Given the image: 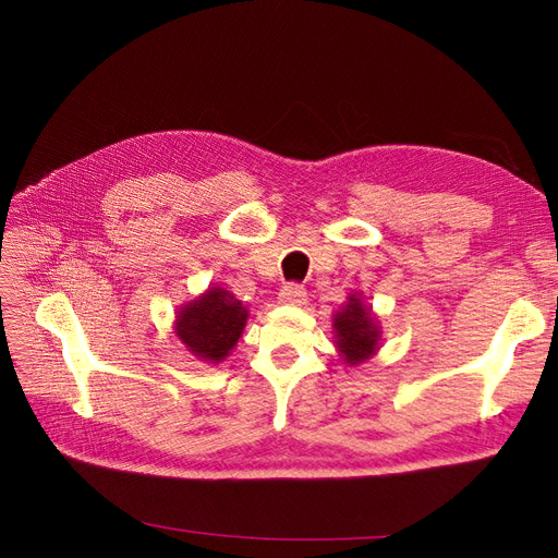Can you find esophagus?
<instances>
[{
	"mask_svg": "<svg viewBox=\"0 0 558 558\" xmlns=\"http://www.w3.org/2000/svg\"><path fill=\"white\" fill-rule=\"evenodd\" d=\"M282 304H294L300 306L306 302V290L304 286H298V282H288L286 288L280 290V298H278Z\"/></svg>",
	"mask_w": 558,
	"mask_h": 558,
	"instance_id": "esophagus-1",
	"label": "esophagus"
}]
</instances>
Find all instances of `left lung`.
Here are the masks:
<instances>
[{"label":"left lung","mask_w":558,"mask_h":558,"mask_svg":"<svg viewBox=\"0 0 558 558\" xmlns=\"http://www.w3.org/2000/svg\"><path fill=\"white\" fill-rule=\"evenodd\" d=\"M333 330L340 357L350 366L372 360L378 350V340H381V328H378L376 316L357 292L350 294L348 302L340 306V312H336Z\"/></svg>","instance_id":"1"}]
</instances>
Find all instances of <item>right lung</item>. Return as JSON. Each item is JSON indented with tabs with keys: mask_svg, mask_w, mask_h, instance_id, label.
Segmentation results:
<instances>
[{
	"mask_svg": "<svg viewBox=\"0 0 558 558\" xmlns=\"http://www.w3.org/2000/svg\"><path fill=\"white\" fill-rule=\"evenodd\" d=\"M246 306L222 288H208L174 316V333L201 362H222L246 326Z\"/></svg>",
	"mask_w": 558,
	"mask_h": 558,
	"instance_id": "add662e5",
	"label": "right lung"
}]
</instances>
